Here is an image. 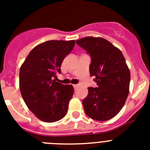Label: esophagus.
<instances>
[{
  "label": "esophagus",
  "instance_id": "esophagus-1",
  "mask_svg": "<svg viewBox=\"0 0 150 150\" xmlns=\"http://www.w3.org/2000/svg\"><path fill=\"white\" fill-rule=\"evenodd\" d=\"M74 86V89L76 90V88H78V86H78V85H74V86Z\"/></svg>",
  "mask_w": 150,
  "mask_h": 150
}]
</instances>
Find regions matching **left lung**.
<instances>
[{
	"instance_id": "obj_1",
	"label": "left lung",
	"mask_w": 150,
	"mask_h": 150,
	"mask_svg": "<svg viewBox=\"0 0 150 150\" xmlns=\"http://www.w3.org/2000/svg\"><path fill=\"white\" fill-rule=\"evenodd\" d=\"M76 43L91 55V76L96 88H88L83 99L85 112L97 121H107L119 113L129 93L131 74L121 50L102 38L86 37Z\"/></svg>"
}]
</instances>
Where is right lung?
Instances as JSON below:
<instances>
[{"mask_svg":"<svg viewBox=\"0 0 150 150\" xmlns=\"http://www.w3.org/2000/svg\"><path fill=\"white\" fill-rule=\"evenodd\" d=\"M75 40H48L36 46L22 63L19 88L24 101L38 119L45 122L62 120L74 95L72 85L56 82L61 65Z\"/></svg>","mask_w":150,"mask_h":150,"instance_id":"1","label":"right lung"}]
</instances>
